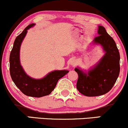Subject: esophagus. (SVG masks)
I'll return each instance as SVG.
<instances>
[{"mask_svg":"<svg viewBox=\"0 0 128 128\" xmlns=\"http://www.w3.org/2000/svg\"><path fill=\"white\" fill-rule=\"evenodd\" d=\"M69 64L70 66H72V67H74L76 65V60L75 59H72L69 62Z\"/></svg>","mask_w":128,"mask_h":128,"instance_id":"obj_1","label":"esophagus"}]
</instances>
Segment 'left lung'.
<instances>
[{"instance_id": "8db88e82", "label": "left lung", "mask_w": 128, "mask_h": 128, "mask_svg": "<svg viewBox=\"0 0 128 128\" xmlns=\"http://www.w3.org/2000/svg\"><path fill=\"white\" fill-rule=\"evenodd\" d=\"M98 34L92 42L100 45L104 54L88 71L75 68L78 78L77 88L82 94L88 97L98 96L107 93L116 83L120 72V54L115 42L103 26H98Z\"/></svg>"}]
</instances>
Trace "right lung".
I'll list each match as a JSON object with an SVG mask.
<instances>
[{
	"mask_svg": "<svg viewBox=\"0 0 128 128\" xmlns=\"http://www.w3.org/2000/svg\"><path fill=\"white\" fill-rule=\"evenodd\" d=\"M35 25V24H31L28 25L14 40L9 57L10 74L13 82L24 94L41 98L50 94L54 90L58 81L69 71L54 70L50 72L43 78L39 79L32 78L26 73L20 64V48L28 30Z\"/></svg>",
	"mask_w": 128,
	"mask_h": 128,
	"instance_id": "1",
	"label": "right lung"
}]
</instances>
